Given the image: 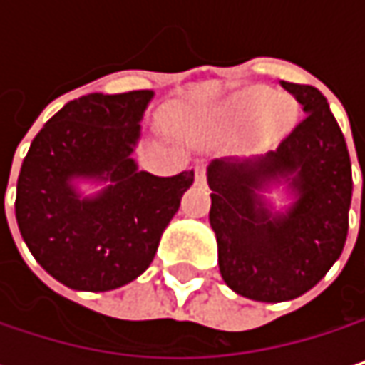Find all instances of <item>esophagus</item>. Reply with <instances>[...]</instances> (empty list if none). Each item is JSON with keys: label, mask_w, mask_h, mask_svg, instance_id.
Listing matches in <instances>:
<instances>
[{"label": "esophagus", "mask_w": 365, "mask_h": 365, "mask_svg": "<svg viewBox=\"0 0 365 365\" xmlns=\"http://www.w3.org/2000/svg\"><path fill=\"white\" fill-rule=\"evenodd\" d=\"M194 180H196L198 185L207 183V171H205V167H196V169H194Z\"/></svg>", "instance_id": "esophagus-1"}]
</instances>
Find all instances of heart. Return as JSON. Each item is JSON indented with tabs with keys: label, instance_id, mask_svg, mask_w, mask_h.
Wrapping results in <instances>:
<instances>
[{
	"label": "heart",
	"instance_id": "1",
	"mask_svg": "<svg viewBox=\"0 0 365 365\" xmlns=\"http://www.w3.org/2000/svg\"><path fill=\"white\" fill-rule=\"evenodd\" d=\"M259 114V122H257V130L259 137L264 139H272L279 135V130L283 128V124L289 118V103L285 99H272L268 101V93L264 88H250L239 93L237 97H232L226 106V115L230 120L237 122H245L252 120L255 113Z\"/></svg>",
	"mask_w": 365,
	"mask_h": 365
}]
</instances>
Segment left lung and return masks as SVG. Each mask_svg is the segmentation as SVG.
Masks as SVG:
<instances>
[{"mask_svg": "<svg viewBox=\"0 0 365 365\" xmlns=\"http://www.w3.org/2000/svg\"><path fill=\"white\" fill-rule=\"evenodd\" d=\"M281 86L307 115L277 152L207 169L222 279L257 302L294 300L326 277L346 241L353 194L346 141L328 99L309 84ZM279 177L299 194L285 214L268 212L255 192Z\"/></svg>", "mask_w": 365, "mask_h": 365, "instance_id": "left-lung-1", "label": "left lung"}]
</instances>
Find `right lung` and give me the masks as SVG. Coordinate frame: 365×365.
<instances>
[{
    "label": "right lung",
    "instance_id": "1",
    "mask_svg": "<svg viewBox=\"0 0 365 365\" xmlns=\"http://www.w3.org/2000/svg\"><path fill=\"white\" fill-rule=\"evenodd\" d=\"M152 91L84 95L56 111L31 141L16 183L19 230L39 266L82 292H110L154 259L194 171L156 178L130 158ZM76 177L110 185L80 199Z\"/></svg>",
    "mask_w": 365,
    "mask_h": 365
}]
</instances>
